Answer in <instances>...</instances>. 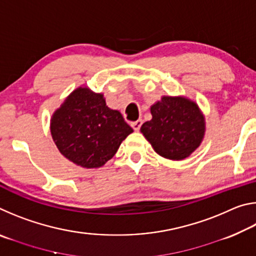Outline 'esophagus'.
<instances>
[{
    "label": "esophagus",
    "instance_id": "esophagus-1",
    "mask_svg": "<svg viewBox=\"0 0 256 256\" xmlns=\"http://www.w3.org/2000/svg\"><path fill=\"white\" fill-rule=\"evenodd\" d=\"M141 125H142V120H136V122L131 123V126L133 128L134 131H136V132L138 131V130H140Z\"/></svg>",
    "mask_w": 256,
    "mask_h": 256
}]
</instances>
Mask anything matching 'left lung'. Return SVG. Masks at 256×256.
I'll return each mask as SVG.
<instances>
[{"instance_id":"1","label":"left lung","mask_w":256,"mask_h":256,"mask_svg":"<svg viewBox=\"0 0 256 256\" xmlns=\"http://www.w3.org/2000/svg\"><path fill=\"white\" fill-rule=\"evenodd\" d=\"M150 112L152 118L142 124L140 131L162 157L183 160L200 146L206 120L196 102L185 97L164 96Z\"/></svg>"}]
</instances>
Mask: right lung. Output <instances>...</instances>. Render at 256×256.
Listing matches in <instances>:
<instances>
[{
	"label": "right lung",
	"instance_id": "obj_1",
	"mask_svg": "<svg viewBox=\"0 0 256 256\" xmlns=\"http://www.w3.org/2000/svg\"><path fill=\"white\" fill-rule=\"evenodd\" d=\"M133 132L118 110L106 106L102 94L79 86L54 112L50 133L64 157L84 168H99Z\"/></svg>",
	"mask_w": 256,
	"mask_h": 256
}]
</instances>
